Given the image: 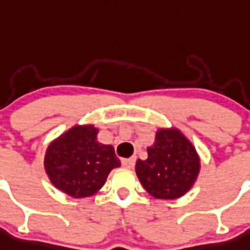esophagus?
I'll use <instances>...</instances> for the list:
<instances>
[{
    "label": "esophagus",
    "mask_w": 250,
    "mask_h": 250,
    "mask_svg": "<svg viewBox=\"0 0 250 250\" xmlns=\"http://www.w3.org/2000/svg\"><path fill=\"white\" fill-rule=\"evenodd\" d=\"M134 162H136V157L127 158V160H122V166L125 168H133Z\"/></svg>",
    "instance_id": "obj_1"
}]
</instances>
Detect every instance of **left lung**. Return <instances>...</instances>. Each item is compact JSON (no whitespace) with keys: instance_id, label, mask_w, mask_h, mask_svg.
Returning a JSON list of instances; mask_svg holds the SVG:
<instances>
[{"instance_id":"8db88e82","label":"left lung","mask_w":250,"mask_h":250,"mask_svg":"<svg viewBox=\"0 0 250 250\" xmlns=\"http://www.w3.org/2000/svg\"><path fill=\"white\" fill-rule=\"evenodd\" d=\"M147 153V160L136 162V173L151 196L175 200L194 186L200 172V156L180 129L160 128Z\"/></svg>"}]
</instances>
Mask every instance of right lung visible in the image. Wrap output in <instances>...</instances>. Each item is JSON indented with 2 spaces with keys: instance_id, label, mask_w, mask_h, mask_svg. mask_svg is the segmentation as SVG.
<instances>
[{
  "instance_id": "obj_1",
  "label": "right lung",
  "mask_w": 250,
  "mask_h": 250,
  "mask_svg": "<svg viewBox=\"0 0 250 250\" xmlns=\"http://www.w3.org/2000/svg\"><path fill=\"white\" fill-rule=\"evenodd\" d=\"M98 128L74 125L50 143L44 167L50 181L64 194L82 199L94 195L121 161L110 145L97 141Z\"/></svg>"
}]
</instances>
